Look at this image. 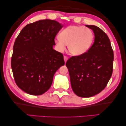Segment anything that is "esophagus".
Instances as JSON below:
<instances>
[{"label":"esophagus","mask_w":126,"mask_h":126,"mask_svg":"<svg viewBox=\"0 0 126 126\" xmlns=\"http://www.w3.org/2000/svg\"><path fill=\"white\" fill-rule=\"evenodd\" d=\"M63 58H64L65 62V63H66V61H67V60H68V57L66 56H64Z\"/></svg>","instance_id":"esophagus-1"}]
</instances>
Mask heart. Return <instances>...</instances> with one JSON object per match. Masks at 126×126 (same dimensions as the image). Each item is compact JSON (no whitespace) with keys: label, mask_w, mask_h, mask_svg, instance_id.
<instances>
[{"label":"heart","mask_w":126,"mask_h":126,"mask_svg":"<svg viewBox=\"0 0 126 126\" xmlns=\"http://www.w3.org/2000/svg\"><path fill=\"white\" fill-rule=\"evenodd\" d=\"M94 36L92 30L81 26H70L62 31L55 39L58 50L63 52L66 46L71 54L81 55L87 52L93 42Z\"/></svg>","instance_id":"1"}]
</instances>
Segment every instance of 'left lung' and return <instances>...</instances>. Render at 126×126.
<instances>
[{
	"instance_id": "8db88e82",
	"label": "left lung",
	"mask_w": 126,
	"mask_h": 126,
	"mask_svg": "<svg viewBox=\"0 0 126 126\" xmlns=\"http://www.w3.org/2000/svg\"><path fill=\"white\" fill-rule=\"evenodd\" d=\"M86 26L93 31L94 44L87 52L71 57L66 63L73 90L82 98L94 96L106 88L112 77L114 59L110 40L106 33L95 26Z\"/></svg>"
}]
</instances>
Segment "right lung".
Masks as SVG:
<instances>
[{"label": "right lung", "mask_w": 126, "mask_h": 126, "mask_svg": "<svg viewBox=\"0 0 126 126\" xmlns=\"http://www.w3.org/2000/svg\"><path fill=\"white\" fill-rule=\"evenodd\" d=\"M62 27L56 20H40L26 25L16 38L11 67L16 85L23 91L33 95L45 93L56 71L64 65L63 55L52 48Z\"/></svg>", "instance_id": "add662e5"}]
</instances>
